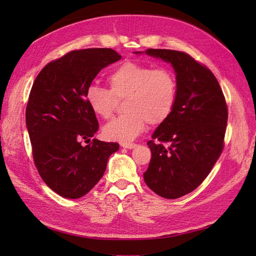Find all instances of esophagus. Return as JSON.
I'll use <instances>...</instances> for the list:
<instances>
[{"label": "esophagus", "mask_w": 256, "mask_h": 256, "mask_svg": "<svg viewBox=\"0 0 256 256\" xmlns=\"http://www.w3.org/2000/svg\"><path fill=\"white\" fill-rule=\"evenodd\" d=\"M136 146H138V145L134 144V143H131V144H128V143L122 144V148H130V150L136 148Z\"/></svg>", "instance_id": "obj_1"}]
</instances>
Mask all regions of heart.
Returning <instances> with one entry per match:
<instances>
[{
  "mask_svg": "<svg viewBox=\"0 0 256 256\" xmlns=\"http://www.w3.org/2000/svg\"><path fill=\"white\" fill-rule=\"evenodd\" d=\"M110 89L91 86L86 100L96 116L110 118L124 100L126 111L103 128L108 140L128 143L142 133L146 124L160 125L172 116L176 106L178 84L170 68H153L150 64L125 62L108 76Z\"/></svg>",
  "mask_w": 256,
  "mask_h": 256,
  "instance_id": "obj_1",
  "label": "heart"
}]
</instances>
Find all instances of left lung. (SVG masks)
Masks as SVG:
<instances>
[{
	"mask_svg": "<svg viewBox=\"0 0 256 256\" xmlns=\"http://www.w3.org/2000/svg\"><path fill=\"white\" fill-rule=\"evenodd\" d=\"M145 52L172 64L178 92L172 116L148 142L152 158L144 180L160 197L177 199L200 186L220 157L228 106L214 74L188 54L153 48Z\"/></svg>",
	"mask_w": 256,
	"mask_h": 256,
	"instance_id": "8db88e82",
	"label": "left lung"
}]
</instances>
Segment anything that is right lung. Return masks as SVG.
I'll use <instances>...</instances> for the list:
<instances>
[{
    "mask_svg": "<svg viewBox=\"0 0 256 256\" xmlns=\"http://www.w3.org/2000/svg\"><path fill=\"white\" fill-rule=\"evenodd\" d=\"M121 59L111 48L72 50L38 74L26 106L34 164L42 180L64 198L78 199L99 182L118 143L90 138L99 130L86 100L102 68Z\"/></svg>",
    "mask_w": 256,
    "mask_h": 256,
    "instance_id": "add662e5",
    "label": "right lung"
}]
</instances>
